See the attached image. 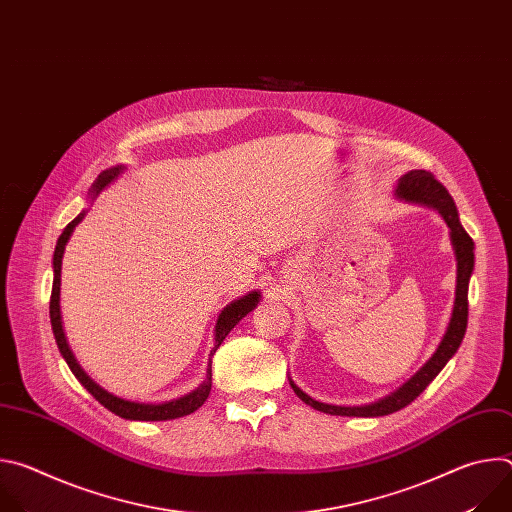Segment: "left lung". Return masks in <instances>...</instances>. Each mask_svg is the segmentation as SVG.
<instances>
[{"instance_id": "obj_1", "label": "left lung", "mask_w": 512, "mask_h": 512, "mask_svg": "<svg viewBox=\"0 0 512 512\" xmlns=\"http://www.w3.org/2000/svg\"><path fill=\"white\" fill-rule=\"evenodd\" d=\"M397 196L405 198L409 202H419V204L435 208L437 212L444 216V221L450 227V239H452V245H454V251H456V261H458L456 302H454V312H452L450 326H448L440 346H437V350L433 352V356L423 364V369H419V373H415L401 389H397L395 393H391L389 397H385L377 403L360 405V407L328 405V403L314 401L312 397H308L302 389H298L294 383L289 381L291 389H294V393L306 405H310V407H314L322 413L346 415V417H381V415H389V413H395V411L407 407L413 399H417L425 391V387L437 375H440V371L446 367L448 360L460 348L462 338L466 334V326H468V283H470V275H472V269H474V241L470 239V235L460 225L454 198L450 196L446 186L440 180H435V176L427 170L407 172L397 184Z\"/></svg>"}]
</instances>
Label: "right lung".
<instances>
[{
    "mask_svg": "<svg viewBox=\"0 0 512 512\" xmlns=\"http://www.w3.org/2000/svg\"><path fill=\"white\" fill-rule=\"evenodd\" d=\"M121 172V166L117 168H111V170H105L99 174V178L95 180L93 184V198ZM85 212H81L75 221H70L66 225V229L62 231V235L58 237V243H56V249H54V259H52V265H54V281H52V296H50V324H52V332H54V338H56V344L60 348V354L64 356L68 369L72 371V375H75L81 385L103 405L107 407L111 413L123 417V419H133V421H166V419H176V417H184V415H190L194 413L208 397L210 393V385H212V356L216 352V348L221 346V342L227 338V334L249 314L255 310L257 302H259V291H251V294H247L245 298L241 300H235L233 304H229L221 314H218V320H216V328H214V348L210 352V360H208V369H206V381L192 393L176 399V401H168V403H160V405H148V403H133V401H125V399H119L111 393H107L105 389H101L93 379L87 377V373L79 367V362L75 360V356H72L68 344H66V338H64V332H62V322H60V265H62V253H64V245L68 243L72 231H75V227L83 221Z\"/></svg>",
    "mask_w": 512,
    "mask_h": 512,
    "instance_id": "1",
    "label": "right lung"
}]
</instances>
